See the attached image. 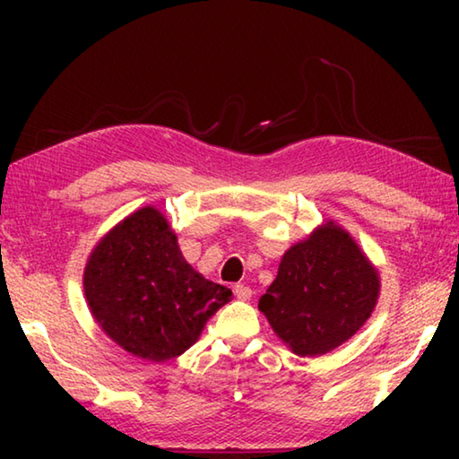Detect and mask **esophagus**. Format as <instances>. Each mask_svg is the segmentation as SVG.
<instances>
[{
	"label": "esophagus",
	"instance_id": "1",
	"mask_svg": "<svg viewBox=\"0 0 459 459\" xmlns=\"http://www.w3.org/2000/svg\"><path fill=\"white\" fill-rule=\"evenodd\" d=\"M235 295L238 299H251L253 290H251V287L243 285V283H238V285H235Z\"/></svg>",
	"mask_w": 459,
	"mask_h": 459
}]
</instances>
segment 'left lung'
Here are the masks:
<instances>
[{"mask_svg": "<svg viewBox=\"0 0 459 459\" xmlns=\"http://www.w3.org/2000/svg\"><path fill=\"white\" fill-rule=\"evenodd\" d=\"M377 298V271L346 230L325 222L283 255L259 309L295 354L320 356L360 330Z\"/></svg>", "mask_w": 459, "mask_h": 459, "instance_id": "obj_1", "label": "left lung"}]
</instances>
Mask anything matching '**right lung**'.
Segmentation results:
<instances>
[{"instance_id": "1", "label": "right lung", "mask_w": 459, "mask_h": 459, "mask_svg": "<svg viewBox=\"0 0 459 459\" xmlns=\"http://www.w3.org/2000/svg\"><path fill=\"white\" fill-rule=\"evenodd\" d=\"M84 293L100 328L127 352L153 362L188 351L232 295L186 263L164 214L152 206L95 247Z\"/></svg>"}]
</instances>
